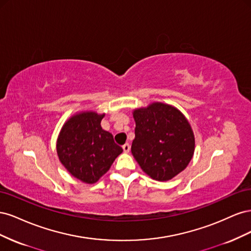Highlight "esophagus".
Returning a JSON list of instances; mask_svg holds the SVG:
<instances>
[{
  "label": "esophagus",
  "instance_id": "obj_1",
  "mask_svg": "<svg viewBox=\"0 0 251 251\" xmlns=\"http://www.w3.org/2000/svg\"><path fill=\"white\" fill-rule=\"evenodd\" d=\"M130 149H131V147H130V144H128V143H126L123 146V150H124L125 153H128V151H130Z\"/></svg>",
  "mask_w": 251,
  "mask_h": 251
}]
</instances>
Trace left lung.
<instances>
[{
  "mask_svg": "<svg viewBox=\"0 0 251 251\" xmlns=\"http://www.w3.org/2000/svg\"><path fill=\"white\" fill-rule=\"evenodd\" d=\"M136 123L132 154L141 170L157 181H169L183 171L195 151L194 133L178 109L153 102L133 112Z\"/></svg>",
  "mask_w": 251,
  "mask_h": 251,
  "instance_id": "1",
  "label": "left lung"
}]
</instances>
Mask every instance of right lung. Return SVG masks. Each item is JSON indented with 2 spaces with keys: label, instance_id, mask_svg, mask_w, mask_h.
<instances>
[{
  "label": "right lung",
  "instance_id": "right-lung-1",
  "mask_svg": "<svg viewBox=\"0 0 251 251\" xmlns=\"http://www.w3.org/2000/svg\"><path fill=\"white\" fill-rule=\"evenodd\" d=\"M104 114L81 112L68 119L58 135L59 161L72 176L92 184L107 173L123 149L100 126Z\"/></svg>",
  "mask_w": 251,
  "mask_h": 251
}]
</instances>
